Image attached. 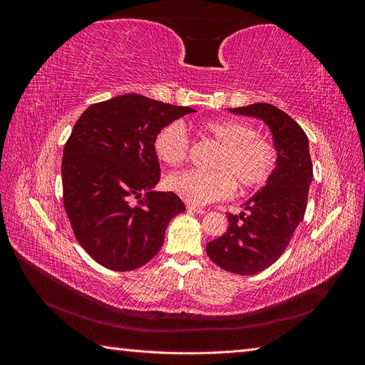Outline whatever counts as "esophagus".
I'll use <instances>...</instances> for the list:
<instances>
[{
  "label": "esophagus",
  "mask_w": 365,
  "mask_h": 365,
  "mask_svg": "<svg viewBox=\"0 0 365 365\" xmlns=\"http://www.w3.org/2000/svg\"><path fill=\"white\" fill-rule=\"evenodd\" d=\"M187 210H189V212H195V213H197V215H202V213H205V210L204 208H201V207H196V205H187Z\"/></svg>",
  "instance_id": "34e87169"
}]
</instances>
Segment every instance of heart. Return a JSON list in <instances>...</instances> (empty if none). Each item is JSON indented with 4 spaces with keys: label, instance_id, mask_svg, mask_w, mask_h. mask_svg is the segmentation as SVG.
<instances>
[{
    "label": "heart",
    "instance_id": "heart-1",
    "mask_svg": "<svg viewBox=\"0 0 365 365\" xmlns=\"http://www.w3.org/2000/svg\"><path fill=\"white\" fill-rule=\"evenodd\" d=\"M205 135L220 145L215 160L216 170H184L168 176L165 185L192 205L222 201L235 193L236 185L252 190L267 184L279 164V149L257 135V129L244 120H207L201 125ZM190 137L182 121L163 126L153 138V152L168 165L181 164L189 155Z\"/></svg>",
    "mask_w": 365,
    "mask_h": 365
}]
</instances>
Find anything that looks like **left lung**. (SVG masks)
Returning a JSON list of instances; mask_svg holds the SVG:
<instances>
[{
  "label": "left lung",
  "instance_id": "obj_1",
  "mask_svg": "<svg viewBox=\"0 0 365 365\" xmlns=\"http://www.w3.org/2000/svg\"><path fill=\"white\" fill-rule=\"evenodd\" d=\"M230 113L263 120L279 149L271 180L248 200L240 215L228 213V230L208 242L207 256L225 271L252 275L277 260L304 217L312 161L309 140L294 118L269 103L230 108Z\"/></svg>",
  "mask_w": 365,
  "mask_h": 365
}]
</instances>
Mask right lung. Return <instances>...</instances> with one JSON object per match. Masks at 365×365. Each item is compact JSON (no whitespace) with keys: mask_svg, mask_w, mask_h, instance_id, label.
Instances as JSON below:
<instances>
[{"mask_svg":"<svg viewBox=\"0 0 365 365\" xmlns=\"http://www.w3.org/2000/svg\"><path fill=\"white\" fill-rule=\"evenodd\" d=\"M190 113L123 94L88 106L76 121L63 148V207L77 242L102 267H143L160 251L170 219L185 210L173 192L153 190L160 181L153 138Z\"/></svg>","mask_w":365,"mask_h":365,"instance_id":"obj_1","label":"right lung"}]
</instances>
